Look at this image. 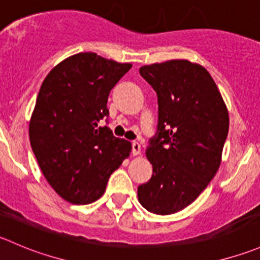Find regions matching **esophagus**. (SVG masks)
Listing matches in <instances>:
<instances>
[{"mask_svg":"<svg viewBox=\"0 0 260 260\" xmlns=\"http://www.w3.org/2000/svg\"><path fill=\"white\" fill-rule=\"evenodd\" d=\"M141 153V145L138 142H132V155L137 156Z\"/></svg>","mask_w":260,"mask_h":260,"instance_id":"esophagus-1","label":"esophagus"}]
</instances>
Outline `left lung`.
Returning <instances> with one entry per match:
<instances>
[{
  "label": "left lung",
  "instance_id": "1",
  "mask_svg": "<svg viewBox=\"0 0 260 260\" xmlns=\"http://www.w3.org/2000/svg\"><path fill=\"white\" fill-rule=\"evenodd\" d=\"M157 94V133L146 157L152 176L138 201L155 215L188 207L217 173L229 133V112L210 72L198 63L171 59L140 69Z\"/></svg>",
  "mask_w": 260,
  "mask_h": 260
}]
</instances>
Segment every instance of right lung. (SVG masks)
I'll return each mask as SVG.
<instances>
[{
  "mask_svg": "<svg viewBox=\"0 0 260 260\" xmlns=\"http://www.w3.org/2000/svg\"><path fill=\"white\" fill-rule=\"evenodd\" d=\"M131 67L96 53H77L58 63L40 86L30 145L43 175L67 202L99 200L109 176L129 156V141L98 123L109 115L110 90Z\"/></svg>",
  "mask_w": 260,
  "mask_h": 260,
  "instance_id": "1",
  "label": "right lung"
}]
</instances>
